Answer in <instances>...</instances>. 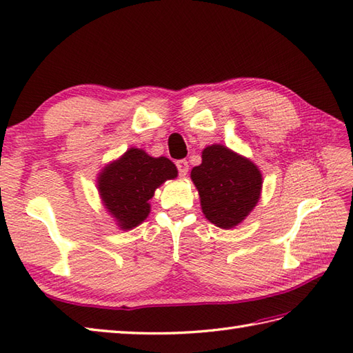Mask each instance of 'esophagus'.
Here are the masks:
<instances>
[{
	"instance_id": "34e87169",
	"label": "esophagus",
	"mask_w": 353,
	"mask_h": 353,
	"mask_svg": "<svg viewBox=\"0 0 353 353\" xmlns=\"http://www.w3.org/2000/svg\"><path fill=\"white\" fill-rule=\"evenodd\" d=\"M176 167H177V171H179V176H186L188 174V170H190V165L188 162H186L185 159H181L176 162Z\"/></svg>"
}]
</instances>
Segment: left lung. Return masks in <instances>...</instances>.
Wrapping results in <instances>:
<instances>
[{
    "instance_id": "1",
    "label": "left lung",
    "mask_w": 353,
    "mask_h": 353,
    "mask_svg": "<svg viewBox=\"0 0 353 353\" xmlns=\"http://www.w3.org/2000/svg\"><path fill=\"white\" fill-rule=\"evenodd\" d=\"M191 179L206 219L221 229L241 223L256 206L262 177L256 165L224 145L206 147Z\"/></svg>"
}]
</instances>
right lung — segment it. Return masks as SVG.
<instances>
[{
  "mask_svg": "<svg viewBox=\"0 0 353 353\" xmlns=\"http://www.w3.org/2000/svg\"><path fill=\"white\" fill-rule=\"evenodd\" d=\"M176 176V165L168 157H152L139 148H130L103 170L99 190L121 229H133L147 219L148 200L157 186Z\"/></svg>",
  "mask_w": 353,
  "mask_h": 353,
  "instance_id": "add662e5",
  "label": "right lung"
}]
</instances>
